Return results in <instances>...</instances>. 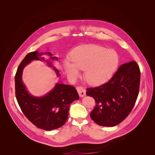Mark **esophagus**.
<instances>
[{
	"label": "esophagus",
	"mask_w": 155,
	"mask_h": 155,
	"mask_svg": "<svg viewBox=\"0 0 155 155\" xmlns=\"http://www.w3.org/2000/svg\"><path fill=\"white\" fill-rule=\"evenodd\" d=\"M77 92L80 95V97H84L86 95V91L85 90V88H84L82 86H78L77 87Z\"/></svg>",
	"instance_id": "esophagus-1"
}]
</instances>
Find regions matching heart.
Segmentation results:
<instances>
[{
  "instance_id": "obj_1",
  "label": "heart",
  "mask_w": 155,
  "mask_h": 155,
  "mask_svg": "<svg viewBox=\"0 0 155 155\" xmlns=\"http://www.w3.org/2000/svg\"><path fill=\"white\" fill-rule=\"evenodd\" d=\"M71 59L63 61L65 71L72 78L80 74V70H85L87 82L94 85L105 83L112 77L119 63L117 53L98 45L80 47L71 54Z\"/></svg>"
}]
</instances>
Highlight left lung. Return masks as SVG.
<instances>
[{
	"mask_svg": "<svg viewBox=\"0 0 155 155\" xmlns=\"http://www.w3.org/2000/svg\"><path fill=\"white\" fill-rule=\"evenodd\" d=\"M141 72L135 61L120 65L107 83L87 88L96 105L91 113L92 119L99 126H115L131 112L140 90Z\"/></svg>",
	"mask_w": 155,
	"mask_h": 155,
	"instance_id": "8db88e82",
	"label": "left lung"
}]
</instances>
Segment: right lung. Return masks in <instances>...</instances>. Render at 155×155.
<instances>
[{
    "instance_id": "obj_1",
    "label": "right lung",
    "mask_w": 155,
    "mask_h": 155,
    "mask_svg": "<svg viewBox=\"0 0 155 155\" xmlns=\"http://www.w3.org/2000/svg\"><path fill=\"white\" fill-rule=\"evenodd\" d=\"M51 59L58 60L50 52H46ZM43 53L38 51L28 53L21 62L15 75V93L19 107L28 119L37 127L46 131L63 126L68 117L70 104L79 99L75 88L72 85L57 84L53 90L41 97L30 95L22 81V73L24 67L32 60H44L50 67L51 63L41 58ZM56 73L59 71L53 67Z\"/></svg>"
}]
</instances>
